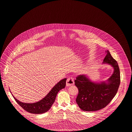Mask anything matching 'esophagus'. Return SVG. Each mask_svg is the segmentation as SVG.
Segmentation results:
<instances>
[{"label":"esophagus","instance_id":"34e87169","mask_svg":"<svg viewBox=\"0 0 132 132\" xmlns=\"http://www.w3.org/2000/svg\"><path fill=\"white\" fill-rule=\"evenodd\" d=\"M74 83H75L74 79L72 77H69L68 78V79L67 80V86H69L71 85L74 84Z\"/></svg>","mask_w":132,"mask_h":132}]
</instances>
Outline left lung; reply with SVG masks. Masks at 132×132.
I'll return each instance as SVG.
<instances>
[{"mask_svg":"<svg viewBox=\"0 0 132 132\" xmlns=\"http://www.w3.org/2000/svg\"><path fill=\"white\" fill-rule=\"evenodd\" d=\"M103 63H108L114 68L111 77L100 83L91 81L88 76L79 75L75 80L78 89L76 102L84 111L99 110L105 107L116 95L120 83V69L117 61L113 59L108 50Z\"/></svg>","mask_w":132,"mask_h":132,"instance_id":"obj_1","label":"left lung"}]
</instances>
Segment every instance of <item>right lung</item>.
Here are the masks:
<instances>
[{
	"label": "right lung",
	"mask_w": 132,
	"mask_h": 132,
	"mask_svg": "<svg viewBox=\"0 0 132 132\" xmlns=\"http://www.w3.org/2000/svg\"><path fill=\"white\" fill-rule=\"evenodd\" d=\"M66 80L67 78H64L60 80L53 87L45 97L35 103H27L22 102L12 95L17 103L25 110L33 114H43L50 109L55 101L56 95L59 91L65 87Z\"/></svg>",
	"instance_id": "right-lung-1"
}]
</instances>
